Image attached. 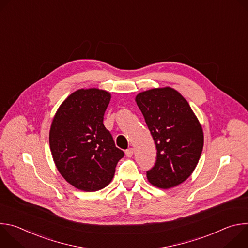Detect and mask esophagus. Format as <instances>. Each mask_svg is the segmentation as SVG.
<instances>
[{"instance_id":"esophagus-1","label":"esophagus","mask_w":248,"mask_h":248,"mask_svg":"<svg viewBox=\"0 0 248 248\" xmlns=\"http://www.w3.org/2000/svg\"><path fill=\"white\" fill-rule=\"evenodd\" d=\"M125 155L127 157H131L133 155V148H128L125 150Z\"/></svg>"}]
</instances>
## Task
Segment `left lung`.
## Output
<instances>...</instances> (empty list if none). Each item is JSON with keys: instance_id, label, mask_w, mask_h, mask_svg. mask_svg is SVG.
<instances>
[{"instance_id": "obj_1", "label": "left lung", "mask_w": 248, "mask_h": 248, "mask_svg": "<svg viewBox=\"0 0 248 248\" xmlns=\"http://www.w3.org/2000/svg\"><path fill=\"white\" fill-rule=\"evenodd\" d=\"M138 108L157 149L148 181L160 188L184 183L194 170L203 149V130L187 101L172 88H154L139 93Z\"/></svg>"}]
</instances>
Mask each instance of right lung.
I'll list each match as a JSON object with an SVG mask.
<instances>
[{
  "mask_svg": "<svg viewBox=\"0 0 248 248\" xmlns=\"http://www.w3.org/2000/svg\"><path fill=\"white\" fill-rule=\"evenodd\" d=\"M111 95L104 90L79 89L60 106L50 129V148L63 179L83 191L107 186L124 156L103 124Z\"/></svg>",
  "mask_w": 248,
  "mask_h": 248,
  "instance_id": "obj_1",
  "label": "right lung"
}]
</instances>
